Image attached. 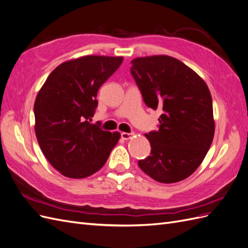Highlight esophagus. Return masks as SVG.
<instances>
[{"label":"esophagus","mask_w":248,"mask_h":248,"mask_svg":"<svg viewBox=\"0 0 248 248\" xmlns=\"http://www.w3.org/2000/svg\"><path fill=\"white\" fill-rule=\"evenodd\" d=\"M133 137V133L131 132V133H128V132H122L121 133V138L123 139V140H129L130 138H132Z\"/></svg>","instance_id":"1"}]
</instances>
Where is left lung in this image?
<instances>
[{
    "instance_id": "obj_1",
    "label": "left lung",
    "mask_w": 248,
    "mask_h": 248,
    "mask_svg": "<svg viewBox=\"0 0 248 248\" xmlns=\"http://www.w3.org/2000/svg\"><path fill=\"white\" fill-rule=\"evenodd\" d=\"M130 73L148 108H160L158 130L146 133L151 153L139 167L160 183H175L196 170L212 144L214 120L206 82L169 56L137 58Z\"/></svg>"
}]
</instances>
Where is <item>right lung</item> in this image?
Here are the masks:
<instances>
[{"instance_id": "obj_1", "label": "right lung", "mask_w": 248, "mask_h": 248, "mask_svg": "<svg viewBox=\"0 0 248 248\" xmlns=\"http://www.w3.org/2000/svg\"><path fill=\"white\" fill-rule=\"evenodd\" d=\"M123 57L86 56L59 65L34 104L35 133L48 162L65 177L82 179L107 162L120 133L91 124L97 92Z\"/></svg>"}]
</instances>
